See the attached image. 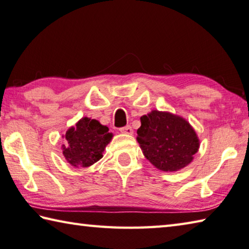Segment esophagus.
<instances>
[{
    "label": "esophagus",
    "mask_w": 249,
    "mask_h": 249,
    "mask_svg": "<svg viewBox=\"0 0 249 249\" xmlns=\"http://www.w3.org/2000/svg\"><path fill=\"white\" fill-rule=\"evenodd\" d=\"M120 131H121V133H123V134L131 135V134H133V128H131L130 125H126V126H124V127H121Z\"/></svg>",
    "instance_id": "esophagus-1"
}]
</instances>
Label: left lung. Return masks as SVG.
<instances>
[{
	"label": "left lung",
	"instance_id": "8db88e82",
	"mask_svg": "<svg viewBox=\"0 0 249 249\" xmlns=\"http://www.w3.org/2000/svg\"><path fill=\"white\" fill-rule=\"evenodd\" d=\"M137 140L144 157L164 172L187 166L197 152L199 142L188 122L168 112L154 110L141 116Z\"/></svg>",
	"mask_w": 249,
	"mask_h": 249
}]
</instances>
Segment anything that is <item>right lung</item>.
I'll list each match as a JSON object with an SVG mask.
<instances>
[{"mask_svg":"<svg viewBox=\"0 0 249 249\" xmlns=\"http://www.w3.org/2000/svg\"><path fill=\"white\" fill-rule=\"evenodd\" d=\"M111 138L107 126L96 120L83 118L66 133L67 144L62 147V153L72 166L89 167L102 158Z\"/></svg>","mask_w":249,"mask_h":249,"instance_id":"right-lung-1","label":"right lung"}]
</instances>
